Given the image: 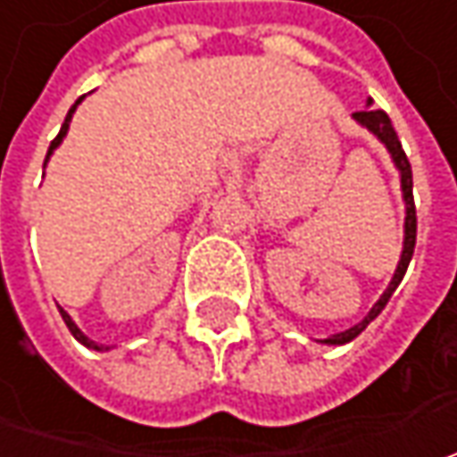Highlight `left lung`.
<instances>
[{"label":"left lung","instance_id":"8db88e82","mask_svg":"<svg viewBox=\"0 0 457 457\" xmlns=\"http://www.w3.org/2000/svg\"><path fill=\"white\" fill-rule=\"evenodd\" d=\"M353 119L359 121L361 127H366V129L374 134L378 142L389 150L392 160H395L396 170H399L402 198H404V211H407V216H404V244H402V256H399V264H396L395 277H392V282H389V287L384 290V295L377 300V305L369 310V315H366L361 323H356L353 328H348V330H343V333H336V336H330V338H325L323 343H328V345H343V343L353 341L361 330H366V325L371 323L378 312L386 307L389 297L395 295V290L399 287V282H402V277H404V272H407V267H410V262H412L414 241H417V211H414V198H412V167H410V160H407V154H404V150H402V142H399L395 127H392V119L386 116V112H381V109L356 112Z\"/></svg>","mask_w":457,"mask_h":457}]
</instances>
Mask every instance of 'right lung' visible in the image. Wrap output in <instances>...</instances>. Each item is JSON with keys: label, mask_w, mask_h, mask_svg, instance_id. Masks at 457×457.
<instances>
[{"label": "right lung", "mask_w": 457, "mask_h": 457, "mask_svg": "<svg viewBox=\"0 0 457 457\" xmlns=\"http://www.w3.org/2000/svg\"><path fill=\"white\" fill-rule=\"evenodd\" d=\"M80 101H83V96H80L79 101H76V104H73V106H71V112H68V116H65V121H62L61 132H58V137H55V139H53V142H50V150H47V157H45V162H47V160H50V154H53V152H55V147H58V145H61V142H62V137H65V134H68V127H71V119H73V114H76V106H79ZM61 315H62V320H65V325H68V330H71V333H73V338H76V341L83 343V345H86V348H94V351H101V345H96V343L91 341V338H88V336H86V333H83V330H80L79 325L73 323V318H71V315H68V312H65V310H62V307H61Z\"/></svg>", "instance_id": "right-lung-1"}]
</instances>
